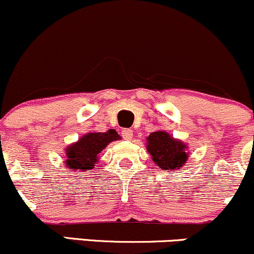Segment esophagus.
Listing matches in <instances>:
<instances>
[{"instance_id": "1", "label": "esophagus", "mask_w": 254, "mask_h": 254, "mask_svg": "<svg viewBox=\"0 0 254 254\" xmlns=\"http://www.w3.org/2000/svg\"><path fill=\"white\" fill-rule=\"evenodd\" d=\"M132 135H133V132L131 129H123L122 137L124 138V140H131Z\"/></svg>"}]
</instances>
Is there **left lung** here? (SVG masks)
<instances>
[{"label": "left lung", "mask_w": 254, "mask_h": 254, "mask_svg": "<svg viewBox=\"0 0 254 254\" xmlns=\"http://www.w3.org/2000/svg\"><path fill=\"white\" fill-rule=\"evenodd\" d=\"M147 150L159 169L166 171L181 169L188 159L187 144L174 138L166 131L150 133L147 137Z\"/></svg>", "instance_id": "1"}]
</instances>
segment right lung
<instances>
[{"label": "right lung", "instance_id": "right-lung-1", "mask_svg": "<svg viewBox=\"0 0 254 254\" xmlns=\"http://www.w3.org/2000/svg\"><path fill=\"white\" fill-rule=\"evenodd\" d=\"M121 140L116 130L106 132H88L66 148V168L72 171L84 172L95 166L99 154L111 142Z\"/></svg>", "mask_w": 254, "mask_h": 254}]
</instances>
